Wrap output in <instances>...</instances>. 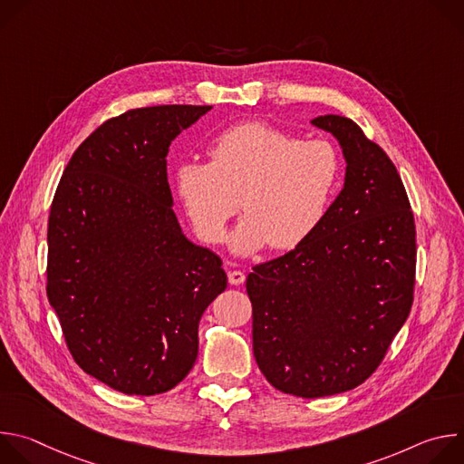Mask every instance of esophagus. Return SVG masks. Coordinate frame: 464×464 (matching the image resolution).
Returning <instances> with one entry per match:
<instances>
[{
    "mask_svg": "<svg viewBox=\"0 0 464 464\" xmlns=\"http://www.w3.org/2000/svg\"><path fill=\"white\" fill-rule=\"evenodd\" d=\"M227 281H229V285L238 286V285H242L246 281V276L242 272H238V270H233V272L227 274Z\"/></svg>",
    "mask_w": 464,
    "mask_h": 464,
    "instance_id": "34e87169",
    "label": "esophagus"
}]
</instances>
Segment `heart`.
Here are the masks:
<instances>
[{
	"instance_id": "heart-1",
	"label": "heart",
	"mask_w": 464,
	"mask_h": 464,
	"mask_svg": "<svg viewBox=\"0 0 464 464\" xmlns=\"http://www.w3.org/2000/svg\"><path fill=\"white\" fill-rule=\"evenodd\" d=\"M211 163L181 161L172 187L194 233L220 244L227 222L246 215L229 246L251 255L270 244L276 251L303 244L323 222L340 185V158L334 147L299 141L266 122L227 128L209 145Z\"/></svg>"
}]
</instances>
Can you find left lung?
<instances>
[{"instance_id":"1","label":"left lung","mask_w":464,"mask_h":464,"mask_svg":"<svg viewBox=\"0 0 464 464\" xmlns=\"http://www.w3.org/2000/svg\"><path fill=\"white\" fill-rule=\"evenodd\" d=\"M312 124L345 160L343 188L297 247L256 264L253 354L279 391L319 399L363 383L406 323L415 286V222L387 154L342 115Z\"/></svg>"}]
</instances>
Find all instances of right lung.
I'll list each match as a JSON object with an SVG mask.
<instances>
[{
  "label": "right lung",
  "mask_w": 464,
  "mask_h": 464,
  "mask_svg": "<svg viewBox=\"0 0 464 464\" xmlns=\"http://www.w3.org/2000/svg\"><path fill=\"white\" fill-rule=\"evenodd\" d=\"M213 106L130 110L101 124L58 183L47 229V297L75 362L124 394L178 385L198 323L227 286L222 260L172 209L170 143Z\"/></svg>",
  "instance_id": "add662e5"
}]
</instances>
